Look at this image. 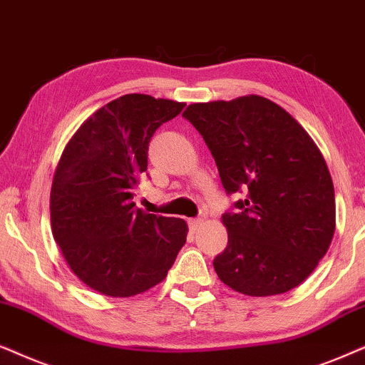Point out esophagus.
Wrapping results in <instances>:
<instances>
[{"instance_id": "obj_1", "label": "esophagus", "mask_w": 365, "mask_h": 365, "mask_svg": "<svg viewBox=\"0 0 365 365\" xmlns=\"http://www.w3.org/2000/svg\"><path fill=\"white\" fill-rule=\"evenodd\" d=\"M202 218H190V220H188V225H190V228L193 232L197 230V228H200V225H202Z\"/></svg>"}]
</instances>
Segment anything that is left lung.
I'll list each match as a JSON object with an SVG mask.
<instances>
[{
	"mask_svg": "<svg viewBox=\"0 0 365 365\" xmlns=\"http://www.w3.org/2000/svg\"><path fill=\"white\" fill-rule=\"evenodd\" d=\"M183 116L205 140L228 195L245 193L222 215L228 244L213 260L218 279L252 297L297 287L335 230L334 183L317 145L259 95L193 103Z\"/></svg>",
	"mask_w": 365,
	"mask_h": 365,
	"instance_id": "obj_1",
	"label": "left lung"
}]
</instances>
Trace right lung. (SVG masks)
<instances>
[{
    "label": "right lung",
    "mask_w": 365,
    "mask_h": 365,
    "mask_svg": "<svg viewBox=\"0 0 365 365\" xmlns=\"http://www.w3.org/2000/svg\"><path fill=\"white\" fill-rule=\"evenodd\" d=\"M183 106L123 95L95 111L63 150L50 195L53 237L73 274L96 292L132 297L155 287L185 245V220L133 202L150 140Z\"/></svg>",
    "instance_id": "add662e5"
}]
</instances>
